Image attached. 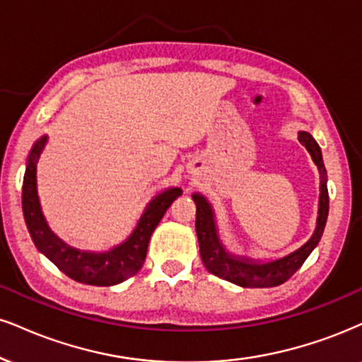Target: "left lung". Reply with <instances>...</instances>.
<instances>
[{
	"label": "left lung",
	"mask_w": 362,
	"mask_h": 362,
	"mask_svg": "<svg viewBox=\"0 0 362 362\" xmlns=\"http://www.w3.org/2000/svg\"><path fill=\"white\" fill-rule=\"evenodd\" d=\"M298 141L309 151L312 160L319 169L320 186H319V209L315 220L314 233L310 238L288 255L272 260H255V258L235 255L223 245L216 226V215L213 204L202 193H193L191 198L196 204V235H198L199 255L203 265L209 274L228 280V282L248 288H267L276 287L292 276L300 269L307 257L314 252L324 233L325 223L329 215V193H327V173H325L322 153L309 132L298 131Z\"/></svg>",
	"instance_id": "obj_1"
}]
</instances>
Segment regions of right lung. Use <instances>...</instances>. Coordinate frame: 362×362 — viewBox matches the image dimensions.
<instances>
[{
    "label": "right lung",
    "mask_w": 362,
    "mask_h": 362,
    "mask_svg": "<svg viewBox=\"0 0 362 362\" xmlns=\"http://www.w3.org/2000/svg\"><path fill=\"white\" fill-rule=\"evenodd\" d=\"M47 142L48 136H42L31 147L28 159H26L23 194H21L26 228L30 231L35 247L52 263H55L66 276L80 284L110 287V285H117L127 280L129 276L136 275L144 265L151 235L174 199L182 194V189L173 186V188H166L156 194L146 204L136 228L122 243L115 245L105 252H88V250L70 247L60 236L53 233L43 215L42 204H40L37 164Z\"/></svg>",
    "instance_id": "add662e5"
}]
</instances>
